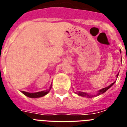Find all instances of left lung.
Returning <instances> with one entry per match:
<instances>
[{"mask_svg":"<svg viewBox=\"0 0 127 127\" xmlns=\"http://www.w3.org/2000/svg\"><path fill=\"white\" fill-rule=\"evenodd\" d=\"M118 76H119V74H117V78L118 77ZM114 84L115 82H113V83H112L111 84H110L107 87H105V88H104L101 89V90H99L97 92V93L95 95H90V94H88V93L83 92H80V91L79 92H78L77 94L78 95H80V96L87 97H95V96H98V95H99L102 94L105 92H106L108 89L110 88Z\"/></svg>","mask_w":127,"mask_h":127,"instance_id":"left-lung-1","label":"left lung"}]
</instances>
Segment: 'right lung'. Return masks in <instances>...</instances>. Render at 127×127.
<instances>
[{"mask_svg": "<svg viewBox=\"0 0 127 127\" xmlns=\"http://www.w3.org/2000/svg\"><path fill=\"white\" fill-rule=\"evenodd\" d=\"M52 88V84L50 86L49 88L46 90L41 91V92H35V93H29L27 92H24L22 91V93L23 94H24L25 95H26L27 97H31V98H37V97H41L45 96V95H47L48 93L49 92V91L51 90V89Z\"/></svg>", "mask_w": 127, "mask_h": 127, "instance_id": "1", "label": "right lung"}]
</instances>
